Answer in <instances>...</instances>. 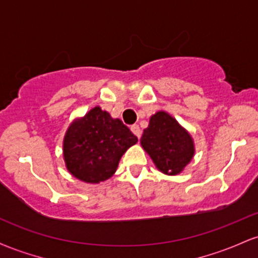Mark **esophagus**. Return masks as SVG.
<instances>
[{"mask_svg":"<svg viewBox=\"0 0 258 258\" xmlns=\"http://www.w3.org/2000/svg\"><path fill=\"white\" fill-rule=\"evenodd\" d=\"M131 131L135 136H137V137L139 138L141 137V128H139L138 125H132L131 126Z\"/></svg>","mask_w":258,"mask_h":258,"instance_id":"34e87169","label":"esophagus"}]
</instances>
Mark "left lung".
<instances>
[{
	"label": "left lung",
	"instance_id": "8db88e82",
	"mask_svg": "<svg viewBox=\"0 0 258 258\" xmlns=\"http://www.w3.org/2000/svg\"><path fill=\"white\" fill-rule=\"evenodd\" d=\"M141 146L160 172L167 176L179 174L195 154L190 133L164 110L150 116L149 125L142 135Z\"/></svg>",
	"mask_w": 258,
	"mask_h": 258
}]
</instances>
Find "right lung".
<instances>
[{
	"label": "right lung",
	"mask_w": 258,
	"mask_h": 258,
	"mask_svg": "<svg viewBox=\"0 0 258 258\" xmlns=\"http://www.w3.org/2000/svg\"><path fill=\"white\" fill-rule=\"evenodd\" d=\"M138 138L100 106L70 123L63 141L67 170L85 183L104 182L116 172L121 156Z\"/></svg>",
	"instance_id": "obj_1"
}]
</instances>
